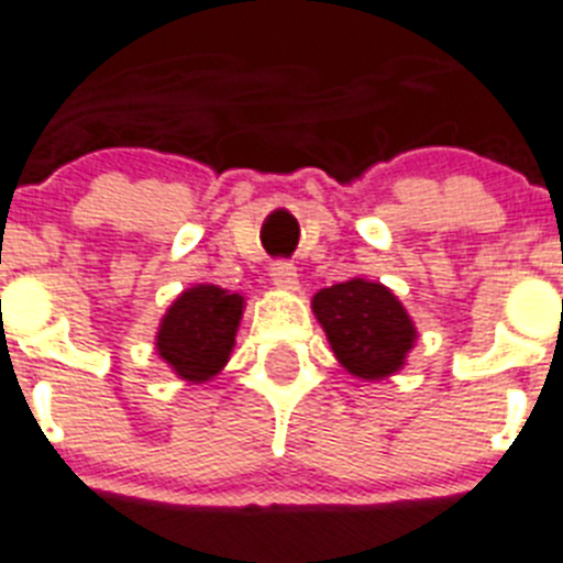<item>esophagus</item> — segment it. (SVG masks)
Wrapping results in <instances>:
<instances>
[{
  "instance_id": "1",
  "label": "esophagus",
  "mask_w": 563,
  "mask_h": 563,
  "mask_svg": "<svg viewBox=\"0 0 563 563\" xmlns=\"http://www.w3.org/2000/svg\"><path fill=\"white\" fill-rule=\"evenodd\" d=\"M271 282H273V287H278V290H296V285H299V278H296V267L287 262H276L271 267Z\"/></svg>"
}]
</instances>
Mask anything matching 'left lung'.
<instances>
[{"label":"left lung","instance_id":"obj_1","mask_svg":"<svg viewBox=\"0 0 563 563\" xmlns=\"http://www.w3.org/2000/svg\"><path fill=\"white\" fill-rule=\"evenodd\" d=\"M310 308L339 365L365 383L388 379L402 371L417 342L415 319L379 282L356 276L322 287Z\"/></svg>","mask_w":563,"mask_h":563}]
</instances>
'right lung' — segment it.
Returning a JSON list of instances; mask_svg holds the SVG:
<instances>
[{"label": "right lung", "mask_w": 563, "mask_h": 563, "mask_svg": "<svg viewBox=\"0 0 563 563\" xmlns=\"http://www.w3.org/2000/svg\"><path fill=\"white\" fill-rule=\"evenodd\" d=\"M244 305L241 292L218 285L187 287L157 324V356L184 383H209L230 362Z\"/></svg>", "instance_id": "add662e5"}]
</instances>
